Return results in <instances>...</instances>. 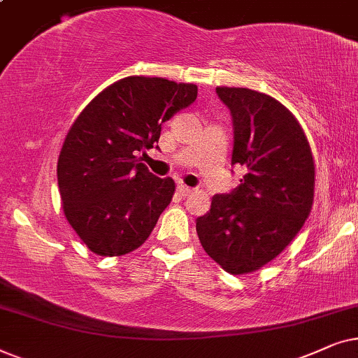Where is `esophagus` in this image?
Wrapping results in <instances>:
<instances>
[{
  "label": "esophagus",
  "instance_id": "1",
  "mask_svg": "<svg viewBox=\"0 0 358 358\" xmlns=\"http://www.w3.org/2000/svg\"><path fill=\"white\" fill-rule=\"evenodd\" d=\"M176 189H178V193L182 194V196H189V194L194 192V188H189V187H187V185H178Z\"/></svg>",
  "mask_w": 358,
  "mask_h": 358
}]
</instances>
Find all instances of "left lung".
Segmentation results:
<instances>
[{
  "mask_svg": "<svg viewBox=\"0 0 358 358\" xmlns=\"http://www.w3.org/2000/svg\"><path fill=\"white\" fill-rule=\"evenodd\" d=\"M234 127L232 165L245 170L241 185L214 194L196 219L203 249L232 275L259 270L294 239L314 196V162L296 117L268 94L219 87Z\"/></svg>",
  "mask_w": 358,
  "mask_h": 358,
  "instance_id": "left-lung-1",
  "label": "left lung"
}]
</instances>
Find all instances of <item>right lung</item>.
Instances as JSON below:
<instances>
[{"mask_svg": "<svg viewBox=\"0 0 358 358\" xmlns=\"http://www.w3.org/2000/svg\"><path fill=\"white\" fill-rule=\"evenodd\" d=\"M196 96V85L127 76L71 124L57 180L66 221L96 255L129 254L150 236L175 182L150 173L136 154L155 147L162 124Z\"/></svg>", "mask_w": 358, "mask_h": 358, "instance_id": "add662e5", "label": "right lung"}]
</instances>
